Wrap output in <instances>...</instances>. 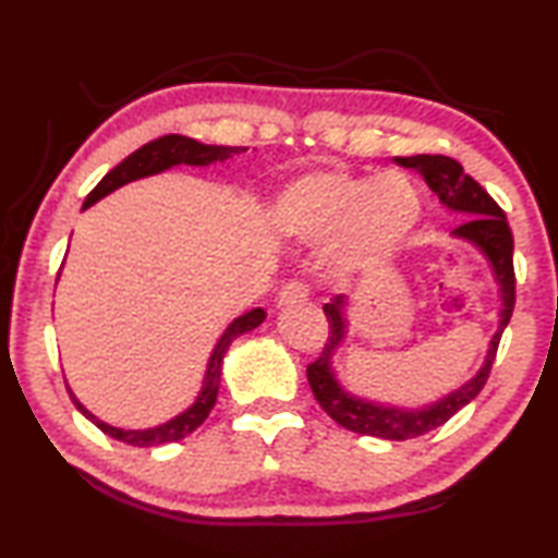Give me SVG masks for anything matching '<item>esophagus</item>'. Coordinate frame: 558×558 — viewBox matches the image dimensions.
<instances>
[{
  "mask_svg": "<svg viewBox=\"0 0 558 558\" xmlns=\"http://www.w3.org/2000/svg\"><path fill=\"white\" fill-rule=\"evenodd\" d=\"M310 295V288L300 280H290L278 292V305H295V302H305Z\"/></svg>",
  "mask_w": 558,
  "mask_h": 558,
  "instance_id": "34e87169",
  "label": "esophagus"
}]
</instances>
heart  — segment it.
Returning a JSON list of instances; mask_svg holds the SVG:
<instances>
[{
    "mask_svg": "<svg viewBox=\"0 0 558 558\" xmlns=\"http://www.w3.org/2000/svg\"><path fill=\"white\" fill-rule=\"evenodd\" d=\"M423 196L403 172L354 174L329 167L280 189L272 226L288 239L325 243L337 239L335 268L352 278L379 268L421 223Z\"/></svg>",
    "mask_w": 558,
    "mask_h": 558,
    "instance_id": "1",
    "label": "heart"
}]
</instances>
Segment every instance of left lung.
Instances as JSON below:
<instances>
[{
    "label": "left lung",
    "instance_id": "obj_1",
    "mask_svg": "<svg viewBox=\"0 0 558 558\" xmlns=\"http://www.w3.org/2000/svg\"><path fill=\"white\" fill-rule=\"evenodd\" d=\"M396 162L403 167L418 169L426 179V184L438 194L440 204L450 211H458L465 216L458 229H452V239L468 241L483 253L485 260L493 268L495 282L499 288V323L497 332L489 339L485 362L475 376L458 386L456 391L440 396L438 401L418 405V409H405V405L381 403L374 399H364L347 391L339 384L332 359L337 349L344 344L349 319L344 307L349 305L347 295H335L325 305V315L329 323V337L327 344L319 354L317 362L307 366V381L313 389L317 403L329 418L337 421L339 426L347 430H354L359 436H374L384 440H409L418 438L423 433L438 428L452 418L462 405H468L475 396L483 391V386L493 369L499 337H502L505 327L512 317L514 310V266H512V251L514 239L509 231L507 216L499 209L497 202L489 196L475 179L462 172V165L456 159L442 155H413V157H396Z\"/></svg>",
    "mask_w": 558,
    "mask_h": 558
}]
</instances>
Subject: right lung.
Instances as JSON below:
<instances>
[{
	"label": "right lung",
	"instance_id": "right-lung-1",
	"mask_svg": "<svg viewBox=\"0 0 558 558\" xmlns=\"http://www.w3.org/2000/svg\"><path fill=\"white\" fill-rule=\"evenodd\" d=\"M248 147H226V145H204L199 140L184 137V135H165L157 137L153 143L143 145L135 149L130 157L122 159V162L110 169V172L100 179L96 189L86 196V204H83V211L100 202L102 196H108L116 192V189L125 186L130 182H137V179L153 177V174H162L167 169L179 167V165H189V167H209L214 162H223L231 155H241ZM61 276V272H59ZM266 319V310L263 307H253L248 313H243L233 319V323L223 329V335L216 342L214 352L209 356V364H206V374L202 381V391L196 396L194 403L184 409L182 413H177L174 418H169L165 423H159L155 428H137V430H128V428H118L110 426V423L100 421L98 415H93L86 405H83L75 393L71 391V386L65 384V389L71 393V401L75 409H78L90 423L106 433V436L128 442V446H137V448H153V446H162V442H174L186 438L189 433H194L206 421V415L211 413L216 396H219V384H221V366H223V356L229 352V347L235 337H241L251 329H256L263 325Z\"/></svg>",
	"mask_w": 558,
	"mask_h": 558
}]
</instances>
